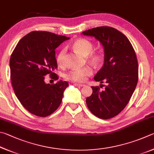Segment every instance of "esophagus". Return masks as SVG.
<instances>
[{"mask_svg":"<svg viewBox=\"0 0 154 154\" xmlns=\"http://www.w3.org/2000/svg\"><path fill=\"white\" fill-rule=\"evenodd\" d=\"M74 86H75V87H85V85H83V84H79V83H74Z\"/></svg>","mask_w":154,"mask_h":154,"instance_id":"esophagus-1","label":"esophagus"}]
</instances>
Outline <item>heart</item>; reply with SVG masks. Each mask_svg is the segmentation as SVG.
<instances>
[{
  "label": "heart",
  "instance_id": "heart-1",
  "mask_svg": "<svg viewBox=\"0 0 154 154\" xmlns=\"http://www.w3.org/2000/svg\"><path fill=\"white\" fill-rule=\"evenodd\" d=\"M72 48L83 56H87V61L94 67H98L103 60V55L99 52L93 51L94 46L90 40L86 38H79L73 42ZM66 48H62L56 57L57 63L59 66H62L66 55ZM93 71L89 67H85L80 69H72L65 74V79L74 82H84L88 77L91 76Z\"/></svg>",
  "mask_w": 154,
  "mask_h": 154
}]
</instances>
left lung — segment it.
Wrapping results in <instances>:
<instances>
[{
	"instance_id": "left-lung-1",
	"label": "left lung",
	"mask_w": 154,
	"mask_h": 154,
	"mask_svg": "<svg viewBox=\"0 0 154 154\" xmlns=\"http://www.w3.org/2000/svg\"><path fill=\"white\" fill-rule=\"evenodd\" d=\"M82 34L95 37L103 46L104 64L94 79L107 84L103 91L92 87L86 102L97 117L109 119L122 111L135 90L139 79L135 51L127 37L112 27H97Z\"/></svg>"
}]
</instances>
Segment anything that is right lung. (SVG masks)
<instances>
[{"instance_id":"right-lung-1","label":"right lung","mask_w":154,"mask_h":154,"mask_svg":"<svg viewBox=\"0 0 154 154\" xmlns=\"http://www.w3.org/2000/svg\"><path fill=\"white\" fill-rule=\"evenodd\" d=\"M69 37L46 31H33L21 38L11 55L12 87L16 97L29 112L47 117L60 106L68 82L46 84L45 76L58 80L55 48Z\"/></svg>"}]
</instances>
